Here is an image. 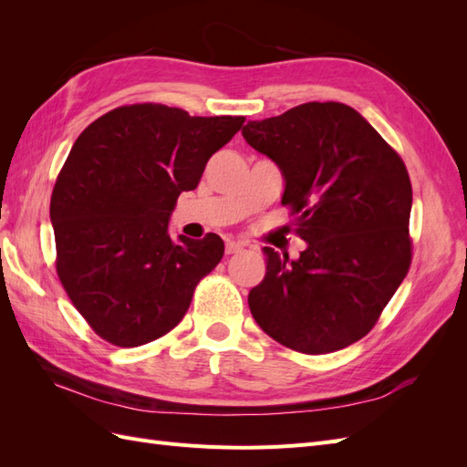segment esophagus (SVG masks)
Segmentation results:
<instances>
[{
    "label": "esophagus",
    "instance_id": "obj_1",
    "mask_svg": "<svg viewBox=\"0 0 467 467\" xmlns=\"http://www.w3.org/2000/svg\"><path fill=\"white\" fill-rule=\"evenodd\" d=\"M242 249H244L242 244H237V242H225V253H228V255H234V253H239Z\"/></svg>",
    "mask_w": 467,
    "mask_h": 467
}]
</instances>
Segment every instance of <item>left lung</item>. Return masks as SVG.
<instances>
[{
	"label": "left lung",
	"mask_w": 467,
	"mask_h": 467,
	"mask_svg": "<svg viewBox=\"0 0 467 467\" xmlns=\"http://www.w3.org/2000/svg\"><path fill=\"white\" fill-rule=\"evenodd\" d=\"M245 142L285 179L298 212V259L263 247L266 273L249 309L275 341L306 355L357 343L378 321L411 265L413 191L405 163L358 110L304 103L249 120Z\"/></svg>",
	"instance_id": "8db88e82"
}]
</instances>
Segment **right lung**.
<instances>
[{"instance_id":"1","label":"right lung","mask_w":467,"mask_h":467,"mask_svg":"<svg viewBox=\"0 0 467 467\" xmlns=\"http://www.w3.org/2000/svg\"><path fill=\"white\" fill-rule=\"evenodd\" d=\"M244 120L144 103L107 112L74 142L50 201L56 271L105 341L140 347L171 331L220 263V235L173 239L169 220Z\"/></svg>"}]
</instances>
